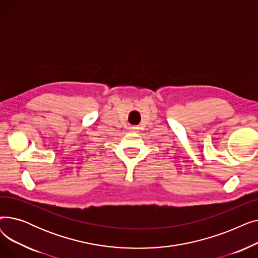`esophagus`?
I'll list each match as a JSON object with an SVG mask.
<instances>
[{
    "label": "esophagus",
    "mask_w": 258,
    "mask_h": 258,
    "mask_svg": "<svg viewBox=\"0 0 258 258\" xmlns=\"http://www.w3.org/2000/svg\"><path fill=\"white\" fill-rule=\"evenodd\" d=\"M131 131H132V132H137V131H138V127L133 126V127H131Z\"/></svg>",
    "instance_id": "1"
}]
</instances>
